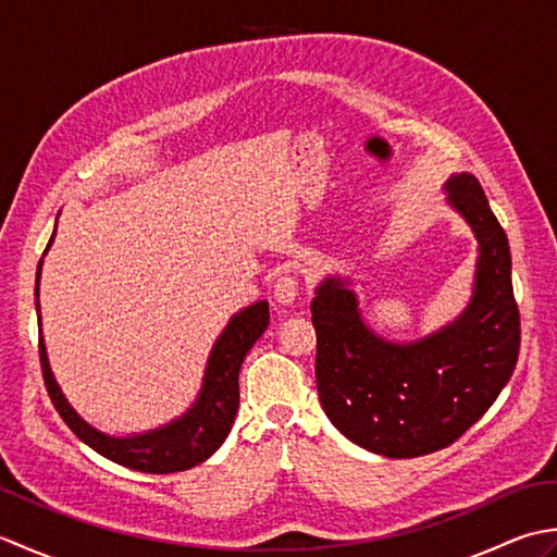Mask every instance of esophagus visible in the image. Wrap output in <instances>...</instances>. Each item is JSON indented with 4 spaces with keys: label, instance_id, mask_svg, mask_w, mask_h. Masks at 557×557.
Here are the masks:
<instances>
[{
    "label": "esophagus",
    "instance_id": "1",
    "mask_svg": "<svg viewBox=\"0 0 557 557\" xmlns=\"http://www.w3.org/2000/svg\"><path fill=\"white\" fill-rule=\"evenodd\" d=\"M272 297H275L280 306H292L294 299L299 297V280L294 275L277 277L275 287H272Z\"/></svg>",
    "mask_w": 557,
    "mask_h": 557
}]
</instances>
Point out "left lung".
<instances>
[{"label":"left lung","mask_w":557,"mask_h":557,"mask_svg":"<svg viewBox=\"0 0 557 557\" xmlns=\"http://www.w3.org/2000/svg\"><path fill=\"white\" fill-rule=\"evenodd\" d=\"M445 191L479 242L474 294L457 321L399 345L363 323L349 280L325 277L311 301L327 419L351 443L393 459L453 445L500 395L519 354L507 234L474 174L449 176Z\"/></svg>","instance_id":"obj_1"}]
</instances>
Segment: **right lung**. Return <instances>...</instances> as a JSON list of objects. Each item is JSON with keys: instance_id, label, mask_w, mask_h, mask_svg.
Returning <instances> with one entry per match:
<instances>
[{"instance_id": "add662e5", "label": "right lung", "mask_w": 557, "mask_h": 557, "mask_svg": "<svg viewBox=\"0 0 557 557\" xmlns=\"http://www.w3.org/2000/svg\"><path fill=\"white\" fill-rule=\"evenodd\" d=\"M54 234L47 248L52 246ZM40 265L38 263V280H35V309H38V325H40V301H38V285H40ZM270 323L268 301H256L242 313H236L230 325L222 330L215 347L210 351L206 366L203 387L184 417L174 419L168 425H160L156 431H146L138 435L114 437L92 429L88 421H83L74 407L69 405L62 395V387L57 385L50 361H47V349L40 330V366L47 395H50L59 417L64 419L71 431L81 437L88 447L96 449L98 455L108 457L116 465L128 467L144 474H174V471H186L200 461H206L230 435L232 423L239 407V371L244 357L256 345V339L265 333Z\"/></svg>"}]
</instances>
